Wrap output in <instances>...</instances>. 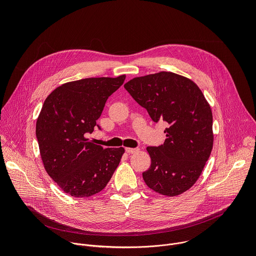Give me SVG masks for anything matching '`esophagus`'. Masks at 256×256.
<instances>
[{
  "label": "esophagus",
  "instance_id": "34e87169",
  "mask_svg": "<svg viewBox=\"0 0 256 256\" xmlns=\"http://www.w3.org/2000/svg\"><path fill=\"white\" fill-rule=\"evenodd\" d=\"M138 148H126V152L128 154H134L136 152H138Z\"/></svg>",
  "mask_w": 256,
  "mask_h": 256
}]
</instances>
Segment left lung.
Here are the masks:
<instances>
[{
  "label": "left lung",
  "mask_w": 256,
  "mask_h": 256,
  "mask_svg": "<svg viewBox=\"0 0 256 256\" xmlns=\"http://www.w3.org/2000/svg\"><path fill=\"white\" fill-rule=\"evenodd\" d=\"M154 122L168 124L167 138L148 147L151 167L142 178L151 190L174 196L190 188L212 149V114L200 88L170 72L134 78L124 85Z\"/></svg>",
  "instance_id": "1"
}]
</instances>
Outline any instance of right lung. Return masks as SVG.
Returning a JSON list of instances; mask_svg holds the SVG:
<instances>
[{
	"mask_svg": "<svg viewBox=\"0 0 256 256\" xmlns=\"http://www.w3.org/2000/svg\"><path fill=\"white\" fill-rule=\"evenodd\" d=\"M88 78L66 83L46 99L36 122V138L48 174L66 194L87 198L101 192L120 162L124 148H103L92 134L105 102L124 82Z\"/></svg>",
	"mask_w": 256,
	"mask_h": 256,
	"instance_id": "right-lung-1",
	"label": "right lung"
}]
</instances>
